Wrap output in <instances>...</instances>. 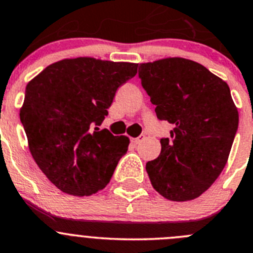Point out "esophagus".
I'll return each mask as SVG.
<instances>
[{
	"instance_id": "34e87169",
	"label": "esophagus",
	"mask_w": 253,
	"mask_h": 253,
	"mask_svg": "<svg viewBox=\"0 0 253 253\" xmlns=\"http://www.w3.org/2000/svg\"><path fill=\"white\" fill-rule=\"evenodd\" d=\"M143 140H145V136H140V137H137V138H132L131 142L133 143V145H138V143L142 142Z\"/></svg>"
}]
</instances>
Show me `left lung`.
Masks as SVG:
<instances>
[{"instance_id": "left-lung-1", "label": "left lung", "mask_w": 253, "mask_h": 253, "mask_svg": "<svg viewBox=\"0 0 253 253\" xmlns=\"http://www.w3.org/2000/svg\"><path fill=\"white\" fill-rule=\"evenodd\" d=\"M138 75L159 120L173 126L161 153L146 164L153 188L169 201L200 197L225 169L238 127L228 84L201 63L167 57Z\"/></svg>"}]
</instances>
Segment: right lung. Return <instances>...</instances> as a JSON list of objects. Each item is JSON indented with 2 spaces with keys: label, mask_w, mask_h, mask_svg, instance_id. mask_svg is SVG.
<instances>
[{
  "label": "right lung",
  "mask_w": 253,
  "mask_h": 253,
  "mask_svg": "<svg viewBox=\"0 0 253 253\" xmlns=\"http://www.w3.org/2000/svg\"><path fill=\"white\" fill-rule=\"evenodd\" d=\"M138 63L93 57L47 66L26 86L20 119L37 166L58 190L89 196L110 182L129 138L97 126Z\"/></svg>",
  "instance_id": "right-lung-1"
}]
</instances>
